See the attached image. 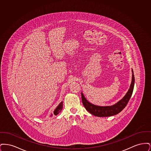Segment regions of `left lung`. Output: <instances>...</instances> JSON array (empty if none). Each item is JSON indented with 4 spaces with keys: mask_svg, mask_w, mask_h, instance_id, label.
Returning a JSON list of instances; mask_svg holds the SVG:
<instances>
[{
    "mask_svg": "<svg viewBox=\"0 0 151 151\" xmlns=\"http://www.w3.org/2000/svg\"><path fill=\"white\" fill-rule=\"evenodd\" d=\"M132 81L129 87V89L123 97L122 100L118 101L114 105L111 106H100L95 105L86 100V97L81 92V100L84 106L86 109V110L89 112L91 114L94 116H100V117H105V116H110L113 115H116L120 113L122 110L125 108L129 102V99L132 94L134 87L135 83V78L133 70H132Z\"/></svg>",
    "mask_w": 151,
    "mask_h": 151,
    "instance_id": "obj_1",
    "label": "left lung"
}]
</instances>
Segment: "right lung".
I'll list each match as a JSON object with an SVG mask.
<instances>
[{
    "instance_id": "add662e5",
    "label": "right lung",
    "mask_w": 151,
    "mask_h": 151,
    "mask_svg": "<svg viewBox=\"0 0 151 151\" xmlns=\"http://www.w3.org/2000/svg\"><path fill=\"white\" fill-rule=\"evenodd\" d=\"M62 108H63V101H62L59 104V105L58 106L57 108L55 109V110L54 111V114L55 115H57L62 110ZM52 115V114L51 115V116Z\"/></svg>"
}]
</instances>
